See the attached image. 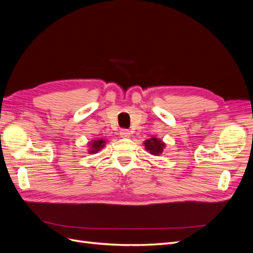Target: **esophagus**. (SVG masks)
I'll use <instances>...</instances> for the list:
<instances>
[{
	"instance_id": "esophagus-1",
	"label": "esophagus",
	"mask_w": 253,
	"mask_h": 253,
	"mask_svg": "<svg viewBox=\"0 0 253 253\" xmlns=\"http://www.w3.org/2000/svg\"><path fill=\"white\" fill-rule=\"evenodd\" d=\"M119 134L122 138H127V137H129V135H131V133H129V131L126 128H121Z\"/></svg>"
}]
</instances>
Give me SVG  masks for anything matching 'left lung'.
<instances>
[{
  "instance_id": "left-lung-1",
  "label": "left lung",
  "mask_w": 253,
  "mask_h": 253,
  "mask_svg": "<svg viewBox=\"0 0 253 253\" xmlns=\"http://www.w3.org/2000/svg\"><path fill=\"white\" fill-rule=\"evenodd\" d=\"M145 150L148 152H150V154L154 155V156H159L162 153L164 152V149L166 147L165 142H163V140H160L156 137H152L151 139L145 140L143 142Z\"/></svg>"
}]
</instances>
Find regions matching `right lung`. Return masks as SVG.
Masks as SVG:
<instances>
[{
  "label": "right lung",
  "instance_id": "1",
  "mask_svg": "<svg viewBox=\"0 0 253 253\" xmlns=\"http://www.w3.org/2000/svg\"><path fill=\"white\" fill-rule=\"evenodd\" d=\"M89 149L88 153L89 154H95V153H98V151H100L104 145H105V140L104 139H98V140H91L88 142Z\"/></svg>",
  "mask_w": 253,
  "mask_h": 253
}]
</instances>
